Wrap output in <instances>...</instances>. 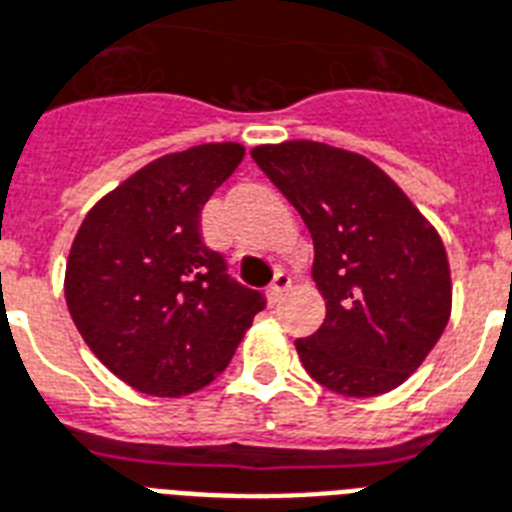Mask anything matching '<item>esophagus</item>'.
I'll return each instance as SVG.
<instances>
[{"label": "esophagus", "instance_id": "esophagus-1", "mask_svg": "<svg viewBox=\"0 0 512 512\" xmlns=\"http://www.w3.org/2000/svg\"><path fill=\"white\" fill-rule=\"evenodd\" d=\"M289 286H292V278H289V273H276V278L270 281L268 286V299L276 305V302H281V297H284L286 292H289Z\"/></svg>", "mask_w": 512, "mask_h": 512}]
</instances>
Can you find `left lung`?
<instances>
[{"label": "left lung", "instance_id": "8db88e82", "mask_svg": "<svg viewBox=\"0 0 512 512\" xmlns=\"http://www.w3.org/2000/svg\"><path fill=\"white\" fill-rule=\"evenodd\" d=\"M252 160L313 236L326 321L294 342L305 371L344 397L392 392L450 321V265L439 234L363 155L284 141L255 147Z\"/></svg>", "mask_w": 512, "mask_h": 512}]
</instances>
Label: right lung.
Listing matches in <instances>:
<instances>
[{
	"label": "right lung",
	"mask_w": 512,
	"mask_h": 512,
	"mask_svg": "<svg viewBox=\"0 0 512 512\" xmlns=\"http://www.w3.org/2000/svg\"><path fill=\"white\" fill-rule=\"evenodd\" d=\"M244 157L199 144L149 162L83 218L65 268L70 318L120 381L181 397L226 371L265 294L228 276L202 207Z\"/></svg>",
	"instance_id": "1"
}]
</instances>
